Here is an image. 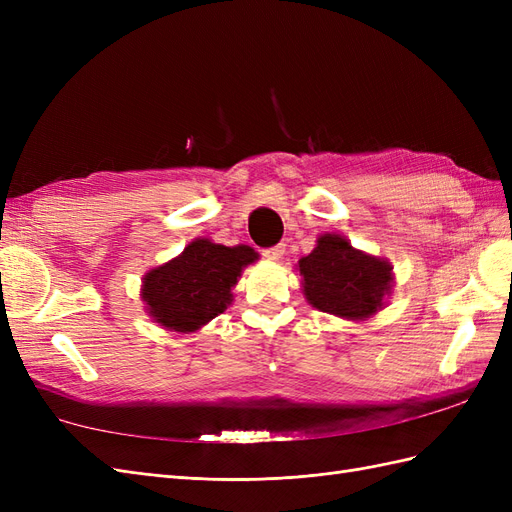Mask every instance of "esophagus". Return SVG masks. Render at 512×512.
I'll return each instance as SVG.
<instances>
[{
	"instance_id": "esophagus-1",
	"label": "esophagus",
	"mask_w": 512,
	"mask_h": 512,
	"mask_svg": "<svg viewBox=\"0 0 512 512\" xmlns=\"http://www.w3.org/2000/svg\"><path fill=\"white\" fill-rule=\"evenodd\" d=\"M284 252H286L284 245H273V247H267V250H262V256L271 262H277V260H282Z\"/></svg>"
}]
</instances>
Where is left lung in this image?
Returning a JSON list of instances; mask_svg holds the SVG:
<instances>
[{"mask_svg":"<svg viewBox=\"0 0 512 512\" xmlns=\"http://www.w3.org/2000/svg\"><path fill=\"white\" fill-rule=\"evenodd\" d=\"M307 303L344 320H369L386 305L395 273L386 258L367 254L337 232H324L297 265Z\"/></svg>","mask_w":512,"mask_h":512,"instance_id":"left-lung-1","label":"left lung"}]
</instances>
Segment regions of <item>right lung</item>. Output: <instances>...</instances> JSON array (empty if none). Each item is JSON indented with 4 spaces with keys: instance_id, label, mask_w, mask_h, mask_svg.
Wrapping results in <instances>:
<instances>
[{
    "instance_id": "add662e5",
    "label": "right lung",
    "mask_w": 512,
    "mask_h": 512,
    "mask_svg": "<svg viewBox=\"0 0 512 512\" xmlns=\"http://www.w3.org/2000/svg\"><path fill=\"white\" fill-rule=\"evenodd\" d=\"M258 260L250 245L194 239L173 260L143 275L141 299L158 327L177 333H196L232 303V288L243 269Z\"/></svg>"
}]
</instances>
